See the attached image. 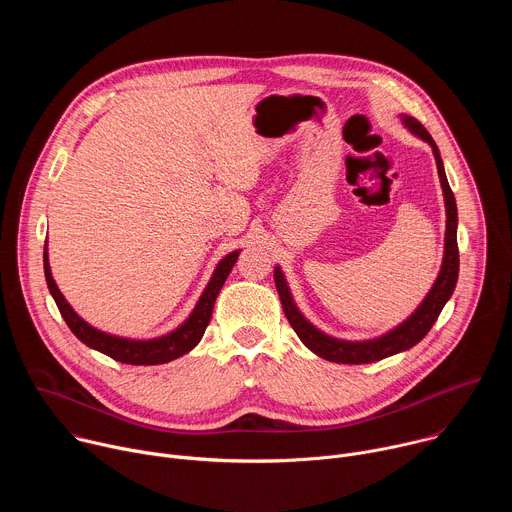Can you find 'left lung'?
<instances>
[{
    "label": "left lung",
    "instance_id": "1",
    "mask_svg": "<svg viewBox=\"0 0 512 512\" xmlns=\"http://www.w3.org/2000/svg\"><path fill=\"white\" fill-rule=\"evenodd\" d=\"M403 125L423 141H427L433 150L437 174H440V184L444 190V202H446V241H444V259H442V269L437 273L435 283L427 291V296L423 302L415 308V312L403 320L399 326L389 330L387 334L371 340H340L334 336L324 334L318 330L306 316L298 310L294 296H291L289 285L285 281V275L281 267L277 265L273 271L275 287L277 294L285 312V318L289 320L291 328L296 330L300 340L320 358H326L330 362H342V364H367V362H377L387 356H393L397 352L409 350L415 346L435 324L437 316L444 310L446 302L452 298L454 287L458 281V269H460V255H458V208H456V198L454 192L448 184L444 162L440 156V150H437L435 141L427 133V129L409 115H401Z\"/></svg>",
    "mask_w": 512,
    "mask_h": 512
}]
</instances>
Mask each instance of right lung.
I'll list each match as a JSON object with an SVG mask.
<instances>
[{"mask_svg":"<svg viewBox=\"0 0 512 512\" xmlns=\"http://www.w3.org/2000/svg\"><path fill=\"white\" fill-rule=\"evenodd\" d=\"M239 253H241V249L229 253L227 257L218 261V265H216L208 285L204 287L200 300L196 302L192 314L176 330H172L164 336L148 338V340L115 336V334L103 332V330L91 326L89 322H85L75 310H72V306L60 294V289H58V285L52 277V271H50L48 249L46 247H44V275H46V283H48L50 294H52L64 322L68 324L70 332L75 334L83 344L111 356L117 362H125V364H164V362H170V360L180 358L182 354L190 352L200 342V338H202V334H204V330L210 322L218 291H221V287L227 281L233 265L237 263Z\"/></svg>","mask_w":512,"mask_h":512,"instance_id":"obj_1","label":"right lung"}]
</instances>
